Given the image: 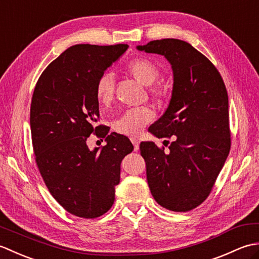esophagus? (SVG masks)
<instances>
[{"instance_id": "obj_1", "label": "esophagus", "mask_w": 259, "mask_h": 259, "mask_svg": "<svg viewBox=\"0 0 259 259\" xmlns=\"http://www.w3.org/2000/svg\"><path fill=\"white\" fill-rule=\"evenodd\" d=\"M131 142H133V145H134L135 151L138 150L139 149V140L138 139H135V138H131Z\"/></svg>"}]
</instances>
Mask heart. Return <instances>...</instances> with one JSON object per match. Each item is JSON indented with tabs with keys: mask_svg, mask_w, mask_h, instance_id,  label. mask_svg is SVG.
<instances>
[{
	"mask_svg": "<svg viewBox=\"0 0 259 259\" xmlns=\"http://www.w3.org/2000/svg\"><path fill=\"white\" fill-rule=\"evenodd\" d=\"M126 73L130 74L139 83L146 87H150L159 76V70L157 65L151 60L146 58H137L131 60L125 64ZM114 78L110 72L100 75L97 81L96 96L98 101L101 104H108L113 98ZM149 93L153 98H160L163 91L159 87H150ZM153 113L149 108H135L124 111L119 118L114 120L113 129L117 133L125 136H137L145 126L151 122Z\"/></svg>",
	"mask_w": 259,
	"mask_h": 259,
	"instance_id": "1",
	"label": "heart"
}]
</instances>
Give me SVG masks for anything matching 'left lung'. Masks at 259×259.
<instances>
[{
  "instance_id": "left-lung-1",
  "label": "left lung",
  "mask_w": 259,
  "mask_h": 259,
  "mask_svg": "<svg viewBox=\"0 0 259 259\" xmlns=\"http://www.w3.org/2000/svg\"><path fill=\"white\" fill-rule=\"evenodd\" d=\"M163 56L171 65L174 84L168 108L148 129L170 138L168 151L142 141L147 180L155 200L168 210L189 211L205 201L230 150L228 96L214 65L178 38L137 47Z\"/></svg>"
}]
</instances>
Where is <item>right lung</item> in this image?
<instances>
[{
  "label": "right lung",
  "mask_w": 259,
  "mask_h": 259,
  "mask_svg": "<svg viewBox=\"0 0 259 259\" xmlns=\"http://www.w3.org/2000/svg\"><path fill=\"white\" fill-rule=\"evenodd\" d=\"M126 49L70 47L43 71L33 92L30 125L36 164L54 199L74 216L97 218L112 207L120 163L134 150L125 136L96 126L97 81ZM93 132L107 145L90 151L86 139Z\"/></svg>",
  "instance_id": "obj_1"
}]
</instances>
